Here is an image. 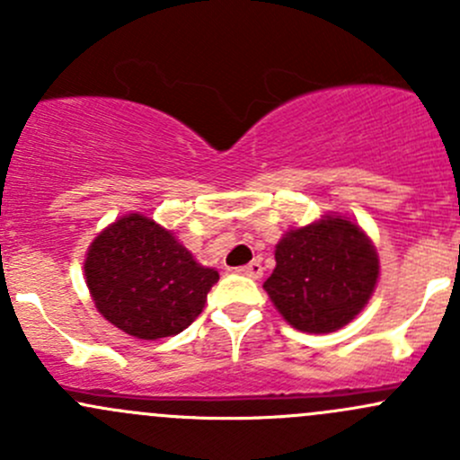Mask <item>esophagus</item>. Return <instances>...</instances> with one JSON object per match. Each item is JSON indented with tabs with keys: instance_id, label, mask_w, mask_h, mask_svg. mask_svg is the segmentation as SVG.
<instances>
[{
	"instance_id": "1",
	"label": "esophagus",
	"mask_w": 460,
	"mask_h": 460,
	"mask_svg": "<svg viewBox=\"0 0 460 460\" xmlns=\"http://www.w3.org/2000/svg\"><path fill=\"white\" fill-rule=\"evenodd\" d=\"M238 271L243 273V276H247V278H260V276H262L264 267H262V262H260V260H253V262H249V264H244V267H240Z\"/></svg>"
}]
</instances>
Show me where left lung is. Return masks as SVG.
I'll return each instance as SVG.
<instances>
[{"label":"left lung","mask_w":460,"mask_h":460,"mask_svg":"<svg viewBox=\"0 0 460 460\" xmlns=\"http://www.w3.org/2000/svg\"><path fill=\"white\" fill-rule=\"evenodd\" d=\"M378 256L354 222L324 216L287 231L264 291L289 324L307 333L345 327L372 298Z\"/></svg>","instance_id":"8db88e82"}]
</instances>
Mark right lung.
<instances>
[{
	"label": "right lung",
	"instance_id": "right-lung-1",
	"mask_svg": "<svg viewBox=\"0 0 460 460\" xmlns=\"http://www.w3.org/2000/svg\"><path fill=\"white\" fill-rule=\"evenodd\" d=\"M84 273L97 312L142 341L184 332L220 278L140 213L119 217L93 240Z\"/></svg>",
	"mask_w": 460,
	"mask_h": 460
}]
</instances>
